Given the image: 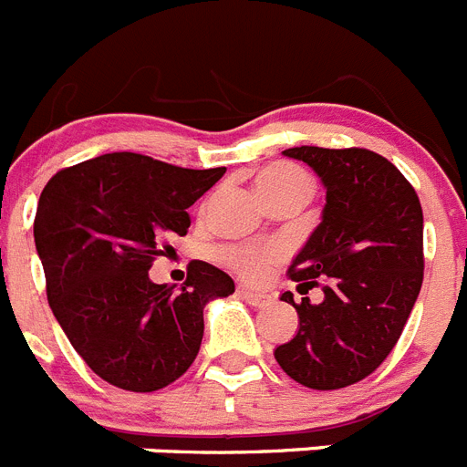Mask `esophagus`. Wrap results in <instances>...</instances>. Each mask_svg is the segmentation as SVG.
Here are the masks:
<instances>
[{
    "mask_svg": "<svg viewBox=\"0 0 467 467\" xmlns=\"http://www.w3.org/2000/svg\"><path fill=\"white\" fill-rule=\"evenodd\" d=\"M238 296L245 299L247 304H253V306H269L271 304V296L264 295V292H254V290H247V287H238Z\"/></svg>",
    "mask_w": 467,
    "mask_h": 467,
    "instance_id": "1",
    "label": "esophagus"
}]
</instances>
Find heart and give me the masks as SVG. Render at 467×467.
Returning <instances> with one entry per match:
<instances>
[{"mask_svg": "<svg viewBox=\"0 0 467 467\" xmlns=\"http://www.w3.org/2000/svg\"><path fill=\"white\" fill-rule=\"evenodd\" d=\"M254 184H257V192L262 198L275 196V193H306L308 196V192H311V177L306 175V171H301L299 166H292V163H271L259 172ZM222 257L231 269L238 271L245 278H259L269 271L278 253L234 245L226 247Z\"/></svg>", "mask_w": 467, "mask_h": 467, "instance_id": "b5f03b06", "label": "heart"}]
</instances>
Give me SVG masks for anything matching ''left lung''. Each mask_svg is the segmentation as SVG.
<instances>
[{
  "label": "left lung",
  "mask_w": 467,
  "mask_h": 467,
  "mask_svg": "<svg viewBox=\"0 0 467 467\" xmlns=\"http://www.w3.org/2000/svg\"><path fill=\"white\" fill-rule=\"evenodd\" d=\"M325 184L323 222L292 259L299 290L323 285V301L292 292L299 332L275 348L283 372L313 390L362 381L398 344L423 283V210L414 187L369 150L292 147Z\"/></svg>",
  "instance_id": "1"
}]
</instances>
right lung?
<instances>
[{"mask_svg":"<svg viewBox=\"0 0 467 467\" xmlns=\"http://www.w3.org/2000/svg\"><path fill=\"white\" fill-rule=\"evenodd\" d=\"M226 168L192 171L114 151L56 172L39 196L35 245L53 316L86 365L111 386L151 393L196 360L203 308L236 285L192 262L184 285L151 283L171 236H187V208Z\"/></svg>","mask_w":467,"mask_h":467,"instance_id":"obj_1","label":"right lung"}]
</instances>
